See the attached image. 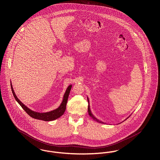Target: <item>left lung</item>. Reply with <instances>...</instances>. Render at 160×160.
Returning <instances> with one entry per match:
<instances>
[{
	"instance_id": "1",
	"label": "left lung",
	"mask_w": 160,
	"mask_h": 160,
	"mask_svg": "<svg viewBox=\"0 0 160 160\" xmlns=\"http://www.w3.org/2000/svg\"><path fill=\"white\" fill-rule=\"evenodd\" d=\"M88 102H89V98H88ZM88 113H89V116L91 117L92 118L94 121H97V122H100V123H103V124H104V123H105V122H102V121H100V120H99V119H98L97 118H96L93 116V114L92 113L91 111V109H90V105H89V106H88ZM130 116H131V115H130ZM129 117H128L125 120H126ZM125 120H124V121H125ZM123 121H122V122H123Z\"/></svg>"
}]
</instances>
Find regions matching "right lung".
Masks as SVG:
<instances>
[{"label":"right lung","instance_id":"add662e5","mask_svg":"<svg viewBox=\"0 0 160 160\" xmlns=\"http://www.w3.org/2000/svg\"><path fill=\"white\" fill-rule=\"evenodd\" d=\"M71 87H72V85H69L68 87V88L67 89L66 92L63 95L62 102L61 103L60 105L57 108H56L55 110H53L52 111L48 112L40 113V112H36L31 110L30 108H29L28 107H26L25 105L23 104V103L17 97V95L14 92V90L13 89V86H12V84L11 82V89H12L13 95L15 100H17V102L20 105V106L23 108V110L31 117L35 118L36 119L43 120L45 121H53V120L57 119V118H60V116H62L63 114H64L65 110H66V106H67V101H68V98L69 94V92L71 89Z\"/></svg>","mask_w":160,"mask_h":160}]
</instances>
